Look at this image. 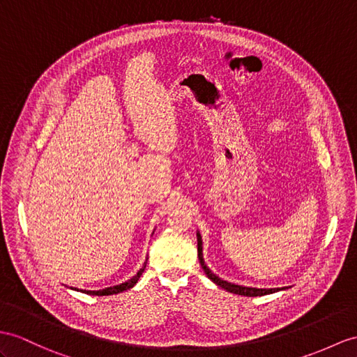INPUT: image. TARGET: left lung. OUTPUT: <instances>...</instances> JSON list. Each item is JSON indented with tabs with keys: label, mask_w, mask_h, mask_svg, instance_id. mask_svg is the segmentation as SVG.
<instances>
[{
	"label": "left lung",
	"mask_w": 357,
	"mask_h": 357,
	"mask_svg": "<svg viewBox=\"0 0 357 357\" xmlns=\"http://www.w3.org/2000/svg\"><path fill=\"white\" fill-rule=\"evenodd\" d=\"M197 241H198V260H199V265L204 269L206 275L211 279L215 284H218L220 288L229 291L231 294H238V295H245V297H260V295H268V294H273L277 291H282L284 288H273V289H257V288H248V286H241V284H234V283H229L222 279H220L218 275L213 274L211 269L207 268V265L204 264V259H203V241L202 236H199V233H197Z\"/></svg>",
	"instance_id": "obj_1"
}]
</instances>
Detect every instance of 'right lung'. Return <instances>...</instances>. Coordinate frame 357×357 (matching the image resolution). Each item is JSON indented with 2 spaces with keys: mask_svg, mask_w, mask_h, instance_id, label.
I'll return each mask as SVG.
<instances>
[{
  "mask_svg": "<svg viewBox=\"0 0 357 357\" xmlns=\"http://www.w3.org/2000/svg\"><path fill=\"white\" fill-rule=\"evenodd\" d=\"M145 266H146V262H144L142 268L139 269L137 274L133 275L132 279L127 280L126 283H121V284H116V286H110V288L101 289V291H82V292H86V294H89V295H113V294H119V292H123V291H127V289H130V288H133V286L137 283V280L141 279V275H142V273H144ZM71 289L78 291L77 288H71Z\"/></svg>",
  "mask_w": 357,
  "mask_h": 357,
  "instance_id": "obj_1",
  "label": "right lung"
}]
</instances>
